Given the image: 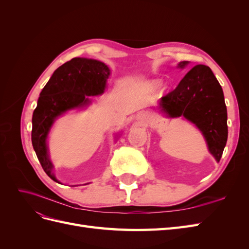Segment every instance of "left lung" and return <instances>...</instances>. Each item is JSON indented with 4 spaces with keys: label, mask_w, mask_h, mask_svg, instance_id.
<instances>
[{
    "label": "left lung",
    "mask_w": 249,
    "mask_h": 249,
    "mask_svg": "<svg viewBox=\"0 0 249 249\" xmlns=\"http://www.w3.org/2000/svg\"><path fill=\"white\" fill-rule=\"evenodd\" d=\"M187 64L183 61L178 66ZM160 107L170 117L184 116L196 124L211 154L220 161L228 141V112L222 88L209 66L192 67L177 88L162 97Z\"/></svg>",
    "instance_id": "8db88e82"
}]
</instances>
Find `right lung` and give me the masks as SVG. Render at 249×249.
I'll return each instance as SVG.
<instances>
[{"instance_id":"obj_1","label":"right lung","mask_w":249,"mask_h":249,"mask_svg":"<svg viewBox=\"0 0 249 249\" xmlns=\"http://www.w3.org/2000/svg\"><path fill=\"white\" fill-rule=\"evenodd\" d=\"M109 74L108 66L101 61L73 58L58 67L40 92L32 117V144L44 172L55 182L47 147L53 123L65 111L88 104L87 96L102 94Z\"/></svg>"}]
</instances>
